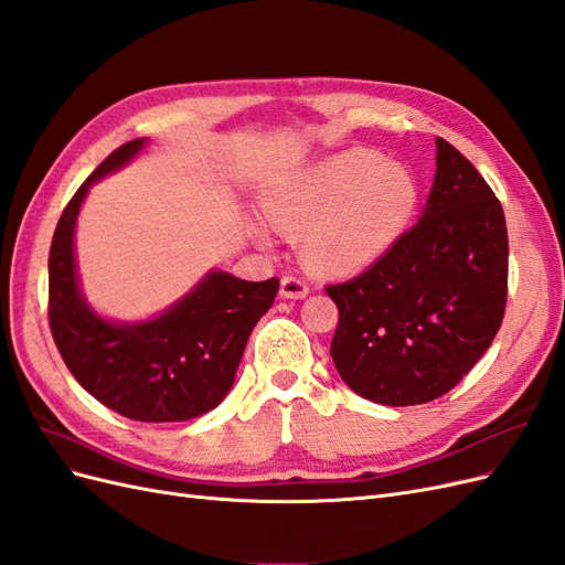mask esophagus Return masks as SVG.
<instances>
[{"label":"esophagus","mask_w":565,"mask_h":565,"mask_svg":"<svg viewBox=\"0 0 565 565\" xmlns=\"http://www.w3.org/2000/svg\"><path fill=\"white\" fill-rule=\"evenodd\" d=\"M309 295V282L299 276H292V273H287L280 280V297L282 299H303Z\"/></svg>","instance_id":"34e87169"}]
</instances>
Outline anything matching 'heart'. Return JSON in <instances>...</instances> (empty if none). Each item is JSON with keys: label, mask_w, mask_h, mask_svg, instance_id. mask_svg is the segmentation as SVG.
<instances>
[{"label": "heart", "mask_w": 565, "mask_h": 565, "mask_svg": "<svg viewBox=\"0 0 565 565\" xmlns=\"http://www.w3.org/2000/svg\"><path fill=\"white\" fill-rule=\"evenodd\" d=\"M417 202L413 174L380 152L344 150L322 160L266 200L270 224L285 233L309 228L303 254L322 273L372 264L405 228Z\"/></svg>", "instance_id": "b5f03b06"}]
</instances>
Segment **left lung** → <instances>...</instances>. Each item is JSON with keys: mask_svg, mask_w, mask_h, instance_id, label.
I'll use <instances>...</instances> for the list:
<instances>
[{"mask_svg": "<svg viewBox=\"0 0 565 565\" xmlns=\"http://www.w3.org/2000/svg\"><path fill=\"white\" fill-rule=\"evenodd\" d=\"M509 237L478 169L436 139V179L417 224L361 276L328 285L339 322L332 361L382 405L440 398L478 363L507 306Z\"/></svg>", "mask_w": 565, "mask_h": 565, "instance_id": "left-lung-1", "label": "left lung"}]
</instances>
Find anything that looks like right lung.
I'll return each mask as SVG.
<instances>
[{"instance_id":"1","label":"right lung","mask_w":565,"mask_h":565,"mask_svg":"<svg viewBox=\"0 0 565 565\" xmlns=\"http://www.w3.org/2000/svg\"><path fill=\"white\" fill-rule=\"evenodd\" d=\"M113 150L65 204L49 249V328L84 391L136 422H183L210 413L233 386L254 324L270 309L280 280L249 282L212 270L162 316L119 324L98 318L77 285L73 233L89 185L143 148Z\"/></svg>"}]
</instances>
